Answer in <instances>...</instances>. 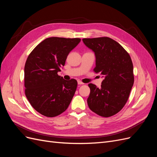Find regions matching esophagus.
<instances>
[{"mask_svg": "<svg viewBox=\"0 0 157 157\" xmlns=\"http://www.w3.org/2000/svg\"><path fill=\"white\" fill-rule=\"evenodd\" d=\"M78 84L79 85H81V84H83L84 83H83L82 82L80 81V80H78Z\"/></svg>", "mask_w": 157, "mask_h": 157, "instance_id": "obj_1", "label": "esophagus"}]
</instances>
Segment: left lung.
<instances>
[{
  "label": "left lung",
  "mask_w": 157,
  "mask_h": 157,
  "mask_svg": "<svg viewBox=\"0 0 157 157\" xmlns=\"http://www.w3.org/2000/svg\"><path fill=\"white\" fill-rule=\"evenodd\" d=\"M82 41L96 56L94 71L104 77L101 88L88 84V107L101 117L115 115L125 105L134 84L130 56L119 43L109 37L83 39Z\"/></svg>",
  "instance_id": "8db88e82"
}]
</instances>
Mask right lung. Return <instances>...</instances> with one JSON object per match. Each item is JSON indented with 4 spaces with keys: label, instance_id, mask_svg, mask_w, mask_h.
I'll return each mask as SVG.
<instances>
[{
    "label": "right lung",
    "instance_id": "obj_1",
    "mask_svg": "<svg viewBox=\"0 0 157 157\" xmlns=\"http://www.w3.org/2000/svg\"><path fill=\"white\" fill-rule=\"evenodd\" d=\"M79 38H47L33 50L24 68L25 96L32 107L47 117L67 109L77 87L75 79L65 80L58 75Z\"/></svg>",
    "mask_w": 157,
    "mask_h": 157
}]
</instances>
